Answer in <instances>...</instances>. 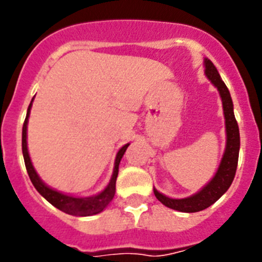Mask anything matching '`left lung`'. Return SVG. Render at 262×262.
<instances>
[{
	"label": "left lung",
	"instance_id": "1",
	"mask_svg": "<svg viewBox=\"0 0 262 262\" xmlns=\"http://www.w3.org/2000/svg\"><path fill=\"white\" fill-rule=\"evenodd\" d=\"M205 73L214 86L216 88L219 94H221L222 103H223L224 119H226V134L227 143L226 151L222 157L221 165L217 168L216 173L212 177L211 181L203 187L202 190L195 193L194 195L181 198V200H174L169 198L164 194L159 193L154 187V193L160 202L165 205L166 207L181 212H198L207 209L212 203L216 202L232 184L235 178L236 168H237V160H239V149H240V134L239 126L235 119L233 114V103L231 94L228 92V88L221 78V75L217 73L216 68L211 62V60L205 59Z\"/></svg>",
	"mask_w": 262,
	"mask_h": 262
}]
</instances>
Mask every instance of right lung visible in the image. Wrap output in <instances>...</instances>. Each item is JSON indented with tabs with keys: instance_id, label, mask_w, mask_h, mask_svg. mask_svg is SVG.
<instances>
[{
	"instance_id": "right-lung-1",
	"label": "right lung",
	"mask_w": 262,
	"mask_h": 262,
	"mask_svg": "<svg viewBox=\"0 0 262 262\" xmlns=\"http://www.w3.org/2000/svg\"><path fill=\"white\" fill-rule=\"evenodd\" d=\"M31 106L32 101L31 103H30L29 108H27L26 119H25V123H23L22 152L23 159H25V165H26L27 173H29V177L30 180H31L32 185L35 186V189L39 191V194H40L41 196H45L51 205H53L56 209L64 211L66 214L76 215V216H90V215H96L98 214V212L103 211V209L113 201V198H114L115 195V182H117L118 172H119V163L129 144L123 145V147L118 151L117 157H115L114 170H113V176H111L110 182H108L107 186L105 187V190H102L99 194L93 196L80 198V196L67 195V194H62L57 190H53V189L47 186V185L40 180V177L38 176V173H36V170L34 169V166H32L29 151H27V122H29Z\"/></svg>"
}]
</instances>
